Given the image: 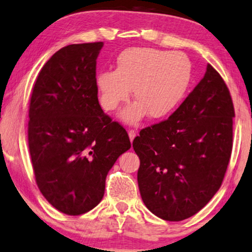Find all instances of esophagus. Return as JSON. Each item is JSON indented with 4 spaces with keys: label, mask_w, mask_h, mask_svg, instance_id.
<instances>
[{
    "label": "esophagus",
    "mask_w": 252,
    "mask_h": 252,
    "mask_svg": "<svg viewBox=\"0 0 252 252\" xmlns=\"http://www.w3.org/2000/svg\"><path fill=\"white\" fill-rule=\"evenodd\" d=\"M127 134H129L130 141L132 142V141H133V139L135 138V135H137V132H135L134 130H129V131H127Z\"/></svg>",
    "instance_id": "34e87169"
}]
</instances>
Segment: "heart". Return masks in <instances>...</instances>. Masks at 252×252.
<instances>
[{
	"label": "heart",
	"mask_w": 252,
	"mask_h": 252,
	"mask_svg": "<svg viewBox=\"0 0 252 252\" xmlns=\"http://www.w3.org/2000/svg\"><path fill=\"white\" fill-rule=\"evenodd\" d=\"M191 63L185 54L132 47L117 57L115 70H103L96 76L99 102L107 112L117 110L130 97L137 102L121 113L123 121L137 123L149 115L161 119L181 102L190 82Z\"/></svg>",
	"instance_id": "heart-1"
}]
</instances>
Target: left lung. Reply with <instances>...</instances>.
<instances>
[{
    "label": "left lung",
    "instance_id": "1",
    "mask_svg": "<svg viewBox=\"0 0 252 252\" xmlns=\"http://www.w3.org/2000/svg\"><path fill=\"white\" fill-rule=\"evenodd\" d=\"M234 107L212 66L165 121L134 138L138 185L150 212L182 221L201 211L221 186L232 151Z\"/></svg>",
    "mask_w": 252,
    "mask_h": 252
}]
</instances>
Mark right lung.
I'll return each instance as SVG.
<instances>
[{
	"instance_id": "1",
	"label": "right lung",
	"mask_w": 252,
	"mask_h": 252,
	"mask_svg": "<svg viewBox=\"0 0 252 252\" xmlns=\"http://www.w3.org/2000/svg\"><path fill=\"white\" fill-rule=\"evenodd\" d=\"M103 42L62 48L43 65L29 106L28 142L35 182L59 212L81 215L102 201L105 179L131 148L125 127L97 98Z\"/></svg>"
}]
</instances>
